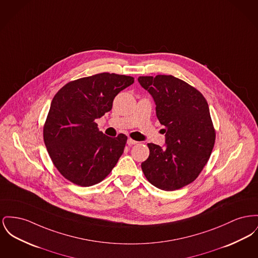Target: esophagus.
Listing matches in <instances>:
<instances>
[{
    "instance_id": "esophagus-1",
    "label": "esophagus",
    "mask_w": 258,
    "mask_h": 258,
    "mask_svg": "<svg viewBox=\"0 0 258 258\" xmlns=\"http://www.w3.org/2000/svg\"><path fill=\"white\" fill-rule=\"evenodd\" d=\"M137 141L136 140H134V139H132V138H128L127 139V144L131 146V145H135V144H137Z\"/></svg>"
}]
</instances>
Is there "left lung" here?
<instances>
[{
    "label": "left lung",
    "mask_w": 258,
    "mask_h": 258,
    "mask_svg": "<svg viewBox=\"0 0 258 258\" xmlns=\"http://www.w3.org/2000/svg\"><path fill=\"white\" fill-rule=\"evenodd\" d=\"M138 82L151 94L166 134L165 148L147 144L150 154L142 171L161 190L180 189L197 178L212 154L215 131L209 104L200 91L171 75L139 77Z\"/></svg>",
    "instance_id": "obj_1"
}]
</instances>
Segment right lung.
<instances>
[{
    "label": "right lung",
    "mask_w": 258,
    "mask_h": 258,
    "mask_svg": "<svg viewBox=\"0 0 258 258\" xmlns=\"http://www.w3.org/2000/svg\"><path fill=\"white\" fill-rule=\"evenodd\" d=\"M133 77L100 73L69 82L54 95L44 125L46 150L61 174L89 187L102 181L118 163L127 137H109L95 120L112 109Z\"/></svg>",
    "instance_id": "obj_1"
}]
</instances>
